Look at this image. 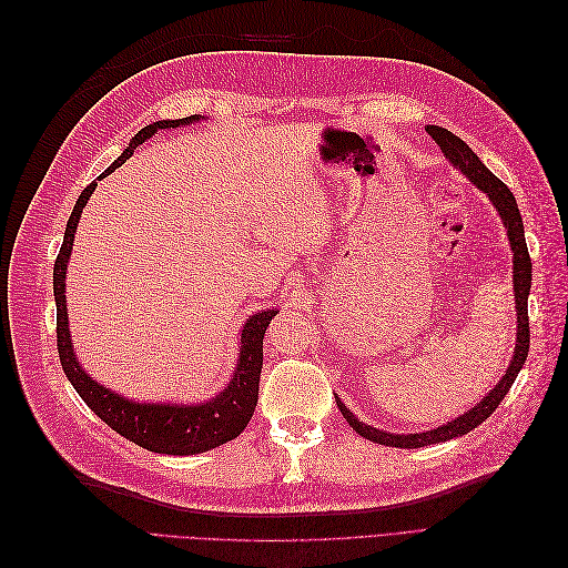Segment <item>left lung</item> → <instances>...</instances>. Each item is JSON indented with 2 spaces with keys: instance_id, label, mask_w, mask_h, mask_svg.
Returning <instances> with one entry per match:
<instances>
[{
  "instance_id": "obj_1",
  "label": "left lung",
  "mask_w": 568,
  "mask_h": 568,
  "mask_svg": "<svg viewBox=\"0 0 568 568\" xmlns=\"http://www.w3.org/2000/svg\"><path fill=\"white\" fill-rule=\"evenodd\" d=\"M426 130H428V134L434 136V142L443 149L445 159H448L453 165H457L462 173L467 175L480 189V192H484L493 201L495 211L500 213V217L505 222L509 246H511V253H514V261H511L514 263V274H511V277H514V303H517V324H519L517 326V348H514V357H511V363H509L505 376L500 379V384H497L484 400L474 405L469 412H464V415H459L457 419L443 424V426L434 428V432H426V434L400 436V434L379 432V428L359 422L353 415V412L336 398V405L341 409L343 419H346L359 436L367 438V440H374V443L390 445V448H424V445L443 443V440H450V438L469 434L471 428H476L478 424H484L497 409V405L503 403V398L509 393L514 379H517V374L521 372L526 357H528V343H530V326H528L530 255H528V248H526L524 220H521V213H519L517 199H514V194L509 192L503 180H497L490 173V170L478 161L476 153L467 144H464L459 136H455L450 130L438 128V125H432Z\"/></svg>"
}]
</instances>
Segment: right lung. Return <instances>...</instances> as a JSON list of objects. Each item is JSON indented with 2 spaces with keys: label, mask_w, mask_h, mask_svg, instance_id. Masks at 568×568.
Instances as JSON below:
<instances>
[{
  "label": "right lung",
  "mask_w": 568,
  "mask_h": 568,
  "mask_svg": "<svg viewBox=\"0 0 568 568\" xmlns=\"http://www.w3.org/2000/svg\"><path fill=\"white\" fill-rule=\"evenodd\" d=\"M199 115H189L180 120H159V123L146 125L132 136L130 146L120 153L118 161L106 170L99 180H104L111 170L123 165L134 149L144 144L151 134L168 128H180L186 123H196ZM97 182L82 194L75 203V209L68 217L63 244L54 263V296H57V346L61 367L73 384L80 398L88 403L94 415L106 422L115 434L125 436L128 440L136 443L140 448L163 455H199L217 445L236 438L244 432L246 424L253 417V409L257 403V384H261V369H263V336L270 326V320L277 315L274 311L255 313L246 320L242 329V348H239V363L234 367L232 382L213 400H205L201 405H156V403H134L128 398H120L111 388L97 384L92 376L82 369L75 359L71 346V332H68V307H65V270L68 257H71L75 230L82 215V209L88 205Z\"/></svg>",
  "instance_id": "obj_1"
}]
</instances>
